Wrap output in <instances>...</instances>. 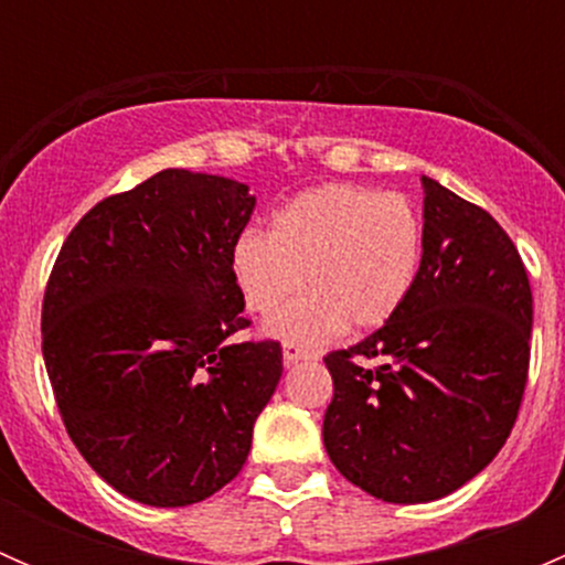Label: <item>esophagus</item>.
Listing matches in <instances>:
<instances>
[{
    "label": "esophagus",
    "mask_w": 565,
    "mask_h": 565,
    "mask_svg": "<svg viewBox=\"0 0 565 565\" xmlns=\"http://www.w3.org/2000/svg\"><path fill=\"white\" fill-rule=\"evenodd\" d=\"M317 361V355L311 350H303V347L284 344V366H298V363Z\"/></svg>",
    "instance_id": "1"
}]
</instances>
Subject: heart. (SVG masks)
<instances>
[{
  "label": "heart",
  "instance_id": "heart-1",
  "mask_svg": "<svg viewBox=\"0 0 565 565\" xmlns=\"http://www.w3.org/2000/svg\"><path fill=\"white\" fill-rule=\"evenodd\" d=\"M418 213L398 193L330 182L276 210L267 237L246 232L232 276L250 315L273 317L302 291L312 298L267 322L284 344L317 347L350 328L377 330L413 292L420 265Z\"/></svg>",
  "mask_w": 565,
  "mask_h": 565
}]
</instances>
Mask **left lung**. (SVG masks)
I'll use <instances>...</instances> for the list:
<instances>
[{
  "mask_svg": "<svg viewBox=\"0 0 565 565\" xmlns=\"http://www.w3.org/2000/svg\"><path fill=\"white\" fill-rule=\"evenodd\" d=\"M413 292L391 322L324 358V451L385 503H431L498 457L527 383L533 295L503 226L431 177Z\"/></svg>",
  "mask_w": 565,
  "mask_h": 565,
  "instance_id": "1",
  "label": "left lung"
}]
</instances>
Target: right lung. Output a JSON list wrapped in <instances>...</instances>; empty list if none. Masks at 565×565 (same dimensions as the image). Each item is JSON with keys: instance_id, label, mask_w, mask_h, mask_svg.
<instances>
[{"instance_id": "1", "label": "right lung", "mask_w": 565, "mask_h": 565, "mask_svg": "<svg viewBox=\"0 0 565 565\" xmlns=\"http://www.w3.org/2000/svg\"><path fill=\"white\" fill-rule=\"evenodd\" d=\"M246 182L163 169L95 204L67 235L43 298V361L73 446L108 487L177 509L246 465L281 380L278 341L248 328L232 248Z\"/></svg>"}]
</instances>
